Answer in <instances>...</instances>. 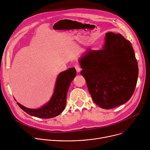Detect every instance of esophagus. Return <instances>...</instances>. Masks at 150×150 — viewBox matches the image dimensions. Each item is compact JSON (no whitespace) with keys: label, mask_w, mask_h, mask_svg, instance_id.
Returning <instances> with one entry per match:
<instances>
[{"label":"esophagus","mask_w":150,"mask_h":150,"mask_svg":"<svg viewBox=\"0 0 150 150\" xmlns=\"http://www.w3.org/2000/svg\"><path fill=\"white\" fill-rule=\"evenodd\" d=\"M75 69H76L77 72H78V73H79V72L81 71V67H80V65L79 64H77L75 65Z\"/></svg>","instance_id":"obj_1"}]
</instances>
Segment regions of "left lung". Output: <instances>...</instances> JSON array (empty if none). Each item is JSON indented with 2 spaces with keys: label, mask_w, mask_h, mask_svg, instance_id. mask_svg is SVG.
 <instances>
[{
  "label": "left lung",
  "mask_w": 150,
  "mask_h": 150,
  "mask_svg": "<svg viewBox=\"0 0 150 150\" xmlns=\"http://www.w3.org/2000/svg\"><path fill=\"white\" fill-rule=\"evenodd\" d=\"M80 63V74L96 105L111 109L129 100L136 88L138 66L131 43L120 34L107 33L103 49H88Z\"/></svg>",
  "instance_id": "obj_1"
}]
</instances>
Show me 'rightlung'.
I'll use <instances>...</instances> for the list:
<instances>
[{"instance_id":"add662e5","label":"right lung","mask_w":150,"mask_h":150,"mask_svg":"<svg viewBox=\"0 0 150 150\" xmlns=\"http://www.w3.org/2000/svg\"><path fill=\"white\" fill-rule=\"evenodd\" d=\"M76 75L74 68H70L61 73L57 78L55 91L50 100L46 105L39 109L26 108L18 103V106L30 115L41 119H50L59 115L66 105L67 95L71 81Z\"/></svg>"}]
</instances>
